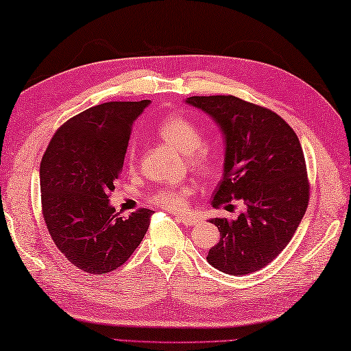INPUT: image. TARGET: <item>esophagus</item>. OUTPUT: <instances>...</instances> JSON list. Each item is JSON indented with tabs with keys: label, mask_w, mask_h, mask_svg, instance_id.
<instances>
[{
	"label": "esophagus",
	"mask_w": 351,
	"mask_h": 351,
	"mask_svg": "<svg viewBox=\"0 0 351 351\" xmlns=\"http://www.w3.org/2000/svg\"><path fill=\"white\" fill-rule=\"evenodd\" d=\"M177 220L183 223L184 226H195V224L200 223V217H197V215H177Z\"/></svg>",
	"instance_id": "esophagus-1"
}]
</instances>
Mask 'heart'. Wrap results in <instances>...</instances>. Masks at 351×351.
<instances>
[{
  "label": "heart",
  "mask_w": 351,
  "mask_h": 351,
  "mask_svg": "<svg viewBox=\"0 0 351 351\" xmlns=\"http://www.w3.org/2000/svg\"><path fill=\"white\" fill-rule=\"evenodd\" d=\"M157 133L163 141L188 156V163L191 168L200 174H208L213 169V156L208 149H204L203 133L193 121L183 116H171L163 119L158 123ZM127 162L133 167L136 162V147L130 145L127 151ZM193 193V188L188 184L183 186H165L151 195V202L169 210H180L188 204V197Z\"/></svg>",
  "instance_id": "b5f03b06"
}]
</instances>
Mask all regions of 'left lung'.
I'll return each instance as SVG.
<instances>
[{
    "label": "left lung",
    "mask_w": 351,
    "mask_h": 351,
    "mask_svg": "<svg viewBox=\"0 0 351 351\" xmlns=\"http://www.w3.org/2000/svg\"><path fill=\"white\" fill-rule=\"evenodd\" d=\"M184 102L213 117L223 134V178L213 206L232 200L246 206L235 220L210 218L220 241L206 260L229 275L256 272L281 254L306 214L308 180L298 136L274 111L235 96Z\"/></svg>",
    "instance_id": "obj_1"
}]
</instances>
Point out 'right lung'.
<instances>
[{
	"label": "right lung",
	"mask_w": 351,
	"mask_h": 351,
	"mask_svg": "<svg viewBox=\"0 0 351 351\" xmlns=\"http://www.w3.org/2000/svg\"><path fill=\"white\" fill-rule=\"evenodd\" d=\"M148 105L107 102L85 110L56 131L44 153L39 182L45 224L64 256L87 274L121 267L148 230L154 210L123 218L108 198L131 127Z\"/></svg>",
	"instance_id": "obj_1"
}]
</instances>
